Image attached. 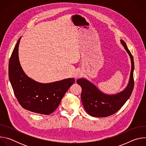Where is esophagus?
Here are the masks:
<instances>
[{
	"label": "esophagus",
	"instance_id": "esophagus-1",
	"mask_svg": "<svg viewBox=\"0 0 146 146\" xmlns=\"http://www.w3.org/2000/svg\"><path fill=\"white\" fill-rule=\"evenodd\" d=\"M81 76H82V73H81V72H80V70L77 71V72H76V73H75V77H76V78L80 77Z\"/></svg>",
	"mask_w": 146,
	"mask_h": 146
}]
</instances>
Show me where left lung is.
Segmentation results:
<instances>
[{
	"mask_svg": "<svg viewBox=\"0 0 146 146\" xmlns=\"http://www.w3.org/2000/svg\"><path fill=\"white\" fill-rule=\"evenodd\" d=\"M121 42L129 55L131 59L132 69L129 84L126 89L121 92L108 95L101 92L91 82L84 78L77 80V83L82 88L81 99L86 111L91 116L106 117L117 112L130 98L134 87L133 58L123 40Z\"/></svg>",
	"mask_w": 146,
	"mask_h": 146,
	"instance_id": "obj_1",
	"label": "left lung"
}]
</instances>
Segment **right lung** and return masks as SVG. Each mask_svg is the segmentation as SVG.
<instances>
[{
	"label": "right lung",
	"mask_w": 146,
	"mask_h": 146,
	"mask_svg": "<svg viewBox=\"0 0 146 146\" xmlns=\"http://www.w3.org/2000/svg\"><path fill=\"white\" fill-rule=\"evenodd\" d=\"M20 40L21 37L14 48L9 65V80L14 95L24 109L38 114H50L58 107L75 80L68 78L41 84L29 78L23 70L18 59Z\"/></svg>",
	"instance_id": "add662e5"
}]
</instances>
